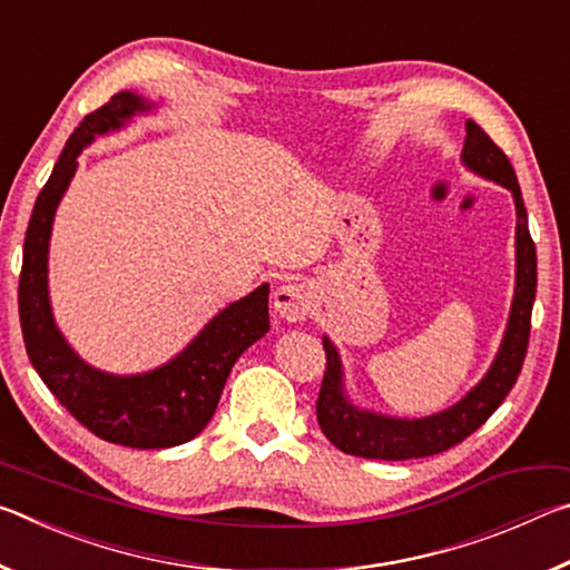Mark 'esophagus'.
I'll return each instance as SVG.
<instances>
[{
    "instance_id": "1",
    "label": "esophagus",
    "mask_w": 570,
    "mask_h": 570,
    "mask_svg": "<svg viewBox=\"0 0 570 570\" xmlns=\"http://www.w3.org/2000/svg\"><path fill=\"white\" fill-rule=\"evenodd\" d=\"M274 308L286 322H304L312 308V288L298 282H286L276 288Z\"/></svg>"
}]
</instances>
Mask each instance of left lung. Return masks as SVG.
Masks as SVG:
<instances>
[{
    "label": "left lung",
    "instance_id": "1",
    "mask_svg": "<svg viewBox=\"0 0 570 570\" xmlns=\"http://www.w3.org/2000/svg\"><path fill=\"white\" fill-rule=\"evenodd\" d=\"M465 130L468 135L465 146H462V163L470 170H475L478 176L505 186L515 200V296L513 306H510L503 344H500L495 362L490 364L485 377L458 404L422 420H400L354 407L344 394L340 352L334 350L330 336H324L326 372L320 400H316V420H320L326 440L346 455L370 460H410L430 458L455 448L503 404L508 392L518 382L520 370H523L530 336V314H533L538 284L535 244L530 238L523 196H520L515 170L510 166L508 156L490 140V135L478 122L468 120Z\"/></svg>",
    "mask_w": 570,
    "mask_h": 570
}]
</instances>
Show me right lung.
<instances>
[{
    "instance_id": "right-lung-1",
    "label": "right lung",
    "mask_w": 570,
    "mask_h": 570,
    "mask_svg": "<svg viewBox=\"0 0 570 570\" xmlns=\"http://www.w3.org/2000/svg\"><path fill=\"white\" fill-rule=\"evenodd\" d=\"M150 108L140 95L125 90L85 115L37 196L19 274L24 346L47 390L92 435L138 450L176 448L196 438L214 417L230 366L268 332V284L226 306L178 356L146 374L118 377L95 370L57 330L47 292V250L55 210L75 176L77 156L98 135L120 130L132 115Z\"/></svg>"
}]
</instances>
